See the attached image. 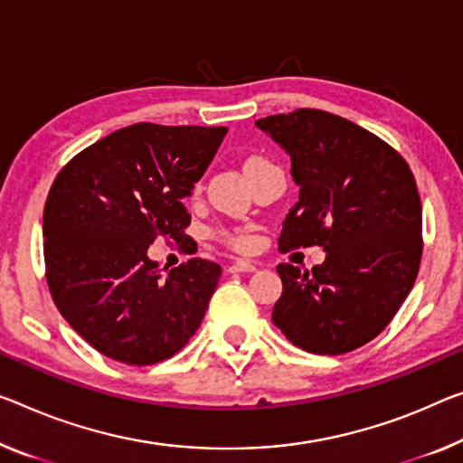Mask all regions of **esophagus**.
Wrapping results in <instances>:
<instances>
[{
	"label": "esophagus",
	"mask_w": 463,
	"mask_h": 463,
	"mask_svg": "<svg viewBox=\"0 0 463 463\" xmlns=\"http://www.w3.org/2000/svg\"><path fill=\"white\" fill-rule=\"evenodd\" d=\"M227 271L230 273H250V271H256V265L246 259H240L236 262H230V265H227Z\"/></svg>",
	"instance_id": "34e87169"
}]
</instances>
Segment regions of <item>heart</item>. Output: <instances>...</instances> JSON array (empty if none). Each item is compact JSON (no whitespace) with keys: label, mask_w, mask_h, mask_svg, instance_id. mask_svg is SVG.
<instances>
[{"label":"heart","mask_w":463,"mask_h":463,"mask_svg":"<svg viewBox=\"0 0 463 463\" xmlns=\"http://www.w3.org/2000/svg\"><path fill=\"white\" fill-rule=\"evenodd\" d=\"M260 163H267V161L259 157H250L246 161V167L260 165ZM215 236L222 240L223 244L233 248V250H246V248L252 246V236L246 230H225V227H222V230L215 232Z\"/></svg>","instance_id":"heart-1"}]
</instances>
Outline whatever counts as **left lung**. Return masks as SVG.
<instances>
[{"label": "left lung", "instance_id": "1", "mask_svg": "<svg viewBox=\"0 0 463 463\" xmlns=\"http://www.w3.org/2000/svg\"><path fill=\"white\" fill-rule=\"evenodd\" d=\"M291 157L300 196L279 250L321 246L312 271L281 262L273 323L291 344L337 355L368 344L391 323L422 259V203L414 174L393 146L323 109L260 118Z\"/></svg>", "mask_w": 463, "mask_h": 463}]
</instances>
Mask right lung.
<instances>
[{"label": "right lung", "instance_id": "add662e5", "mask_svg": "<svg viewBox=\"0 0 463 463\" xmlns=\"http://www.w3.org/2000/svg\"><path fill=\"white\" fill-rule=\"evenodd\" d=\"M227 128L138 122L70 159L43 209L52 298L97 352L132 366L172 358L194 335L222 267L190 259L167 275L146 256L157 238L186 240L182 198Z\"/></svg>", "mask_w": 463, "mask_h": 463}]
</instances>
